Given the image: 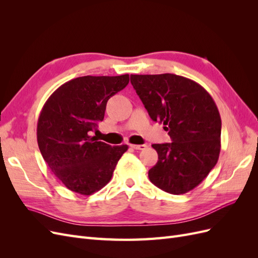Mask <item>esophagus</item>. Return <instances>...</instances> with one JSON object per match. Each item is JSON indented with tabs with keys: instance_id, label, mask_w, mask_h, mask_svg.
<instances>
[{
	"instance_id": "obj_1",
	"label": "esophagus",
	"mask_w": 258,
	"mask_h": 258,
	"mask_svg": "<svg viewBox=\"0 0 258 258\" xmlns=\"http://www.w3.org/2000/svg\"><path fill=\"white\" fill-rule=\"evenodd\" d=\"M132 148H135V150H138V151H143L145 150V148L147 147V145L145 144H141V145H136V144H131L130 145Z\"/></svg>"
}]
</instances>
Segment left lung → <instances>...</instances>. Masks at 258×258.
I'll return each instance as SVG.
<instances>
[{
    "label": "left lung",
    "mask_w": 258,
    "mask_h": 258,
    "mask_svg": "<svg viewBox=\"0 0 258 258\" xmlns=\"http://www.w3.org/2000/svg\"><path fill=\"white\" fill-rule=\"evenodd\" d=\"M131 84L154 121L163 123L171 143L153 144L158 161L151 182L172 195L197 187L221 152L222 120L210 93L198 83L175 74L134 75Z\"/></svg>",
    "instance_id": "1"
}]
</instances>
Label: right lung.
<instances>
[{
    "label": "right lung",
    "mask_w": 258,
    "mask_h": 258,
    "mask_svg": "<svg viewBox=\"0 0 258 258\" xmlns=\"http://www.w3.org/2000/svg\"><path fill=\"white\" fill-rule=\"evenodd\" d=\"M129 75L82 76L52 92L37 120L44 160L67 188L89 196L111 181L128 145L111 146L89 132L103 120L107 100L122 90Z\"/></svg>",
    "instance_id": "obj_1"
}]
</instances>
